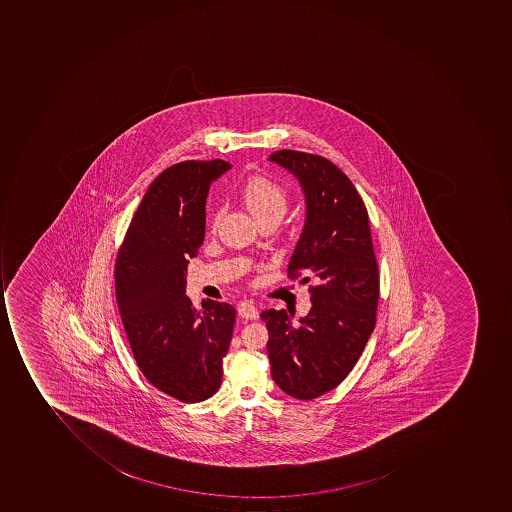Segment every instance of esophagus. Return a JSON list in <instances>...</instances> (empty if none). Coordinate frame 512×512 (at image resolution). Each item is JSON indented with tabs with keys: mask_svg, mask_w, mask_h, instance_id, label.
Instances as JSON below:
<instances>
[{
	"mask_svg": "<svg viewBox=\"0 0 512 512\" xmlns=\"http://www.w3.org/2000/svg\"><path fill=\"white\" fill-rule=\"evenodd\" d=\"M238 314L243 318H248V320H257L258 318V309L255 308V304L252 301H240L237 304Z\"/></svg>",
	"mask_w": 512,
	"mask_h": 512,
	"instance_id": "esophagus-1",
	"label": "esophagus"
}]
</instances>
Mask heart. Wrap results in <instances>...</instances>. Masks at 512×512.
Here are the masks:
<instances>
[{
    "mask_svg": "<svg viewBox=\"0 0 512 512\" xmlns=\"http://www.w3.org/2000/svg\"><path fill=\"white\" fill-rule=\"evenodd\" d=\"M240 198L244 206L257 218L266 221L269 218H281L288 209L289 195L284 184L268 175H254L243 184ZM218 223V212L211 214V228Z\"/></svg>",
    "mask_w": 512,
    "mask_h": 512,
    "instance_id": "obj_1",
    "label": "heart"
}]
</instances>
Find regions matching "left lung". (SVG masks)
Returning a JSON list of instances; mask_svg holds the SVG:
<instances>
[{
	"mask_svg": "<svg viewBox=\"0 0 512 512\" xmlns=\"http://www.w3.org/2000/svg\"><path fill=\"white\" fill-rule=\"evenodd\" d=\"M269 160L303 188L306 223L288 277L314 286L311 311L298 326L284 309L263 311L261 320L275 383L291 397L312 400L348 377L375 328L380 277L369 215L348 175L328 158L281 149Z\"/></svg>",
	"mask_w": 512,
	"mask_h": 512,
	"instance_id": "obj_1",
	"label": "left lung"
}]
</instances>
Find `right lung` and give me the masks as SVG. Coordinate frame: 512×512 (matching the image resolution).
<instances>
[{"label":"right lung","instance_id":"1","mask_svg":"<svg viewBox=\"0 0 512 512\" xmlns=\"http://www.w3.org/2000/svg\"><path fill=\"white\" fill-rule=\"evenodd\" d=\"M228 161L188 160L152 181L115 261L124 331L144 377L164 394L198 403L218 391L234 331L231 304L184 295L189 258L206 229V197Z\"/></svg>","mask_w":512,"mask_h":512}]
</instances>
